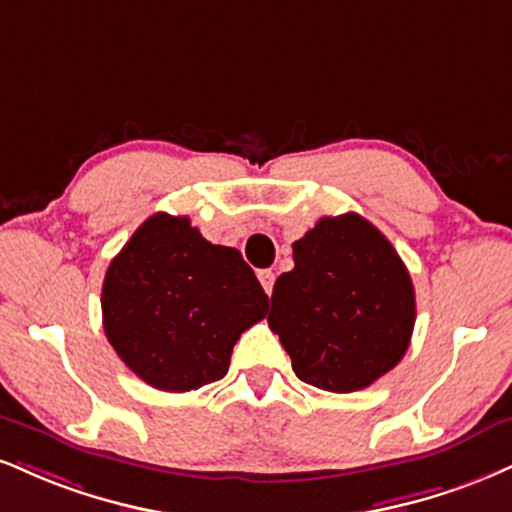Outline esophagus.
<instances>
[{
    "instance_id": "esophagus-1",
    "label": "esophagus",
    "mask_w": 512,
    "mask_h": 512,
    "mask_svg": "<svg viewBox=\"0 0 512 512\" xmlns=\"http://www.w3.org/2000/svg\"><path fill=\"white\" fill-rule=\"evenodd\" d=\"M257 279H260L262 288L267 291V295H272V288H274V272H272V269H260V272H257Z\"/></svg>"
}]
</instances>
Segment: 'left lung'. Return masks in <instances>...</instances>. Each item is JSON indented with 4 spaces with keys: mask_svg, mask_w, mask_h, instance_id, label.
<instances>
[{
    "mask_svg": "<svg viewBox=\"0 0 512 512\" xmlns=\"http://www.w3.org/2000/svg\"><path fill=\"white\" fill-rule=\"evenodd\" d=\"M293 262L267 322L295 377L353 393L391 372L410 346L415 288L389 238L360 214L324 217L295 240Z\"/></svg>",
    "mask_w": 512,
    "mask_h": 512,
    "instance_id": "8db88e82",
    "label": "left lung"
}]
</instances>
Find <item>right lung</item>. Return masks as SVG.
I'll return each mask as SVG.
<instances>
[{
  "label": "right lung",
  "mask_w": 512,
  "mask_h": 512,
  "mask_svg": "<svg viewBox=\"0 0 512 512\" xmlns=\"http://www.w3.org/2000/svg\"><path fill=\"white\" fill-rule=\"evenodd\" d=\"M269 298L236 248L212 245L188 217L145 219L109 264L104 334L131 372L159 391L202 389L229 372Z\"/></svg>",
  "instance_id": "obj_1"
}]
</instances>
